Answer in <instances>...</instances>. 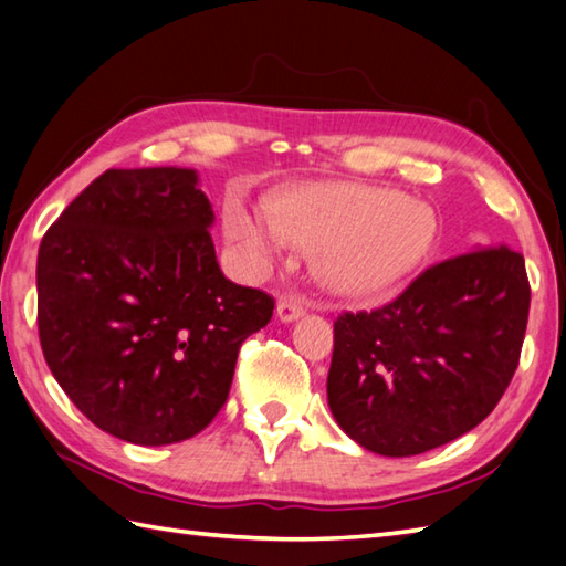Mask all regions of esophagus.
Segmentation results:
<instances>
[{
    "mask_svg": "<svg viewBox=\"0 0 566 566\" xmlns=\"http://www.w3.org/2000/svg\"><path fill=\"white\" fill-rule=\"evenodd\" d=\"M306 314V306L298 296H284L280 298V304H276V318L282 321V324H292V321L302 318Z\"/></svg>",
    "mask_w": 566,
    "mask_h": 566,
    "instance_id": "obj_1",
    "label": "esophagus"
}]
</instances>
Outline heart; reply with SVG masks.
I'll return each instance as SVG.
<instances>
[{
	"mask_svg": "<svg viewBox=\"0 0 566 566\" xmlns=\"http://www.w3.org/2000/svg\"><path fill=\"white\" fill-rule=\"evenodd\" d=\"M223 226L250 272H272L290 245L314 250L316 280L346 298L392 294L429 260L439 238L429 203L356 181L296 186L272 208L230 198Z\"/></svg>",
	"mask_w": 566,
	"mask_h": 566,
	"instance_id": "b5f03b06",
	"label": "heart"
}]
</instances>
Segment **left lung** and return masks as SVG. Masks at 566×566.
<instances>
[{
	"label": "left lung",
	"instance_id": "8db88e82",
	"mask_svg": "<svg viewBox=\"0 0 566 566\" xmlns=\"http://www.w3.org/2000/svg\"><path fill=\"white\" fill-rule=\"evenodd\" d=\"M527 312L520 252L479 248L434 264L387 306L338 316L326 382L331 415L380 457L449 444L501 402Z\"/></svg>",
	"mask_w": 566,
	"mask_h": 566
}]
</instances>
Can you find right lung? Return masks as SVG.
<instances>
[{
	"mask_svg": "<svg viewBox=\"0 0 566 566\" xmlns=\"http://www.w3.org/2000/svg\"><path fill=\"white\" fill-rule=\"evenodd\" d=\"M213 220L193 169H109L41 240L43 358L129 444H176L213 422L242 340L272 318V296L220 272Z\"/></svg>",
	"mask_w": 566,
	"mask_h": 566,
	"instance_id": "add662e5",
	"label": "right lung"
}]
</instances>
